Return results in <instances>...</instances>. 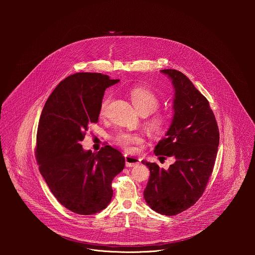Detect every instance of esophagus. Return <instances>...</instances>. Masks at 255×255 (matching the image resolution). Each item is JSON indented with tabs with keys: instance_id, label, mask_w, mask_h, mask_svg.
I'll return each mask as SVG.
<instances>
[{
	"instance_id": "1",
	"label": "esophagus",
	"mask_w": 255,
	"mask_h": 255,
	"mask_svg": "<svg viewBox=\"0 0 255 255\" xmlns=\"http://www.w3.org/2000/svg\"><path fill=\"white\" fill-rule=\"evenodd\" d=\"M125 159H126V166L127 167H135L140 163V159L135 157V156L125 155Z\"/></svg>"
}]
</instances>
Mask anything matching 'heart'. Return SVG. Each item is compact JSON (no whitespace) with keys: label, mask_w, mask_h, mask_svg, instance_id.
Here are the masks:
<instances>
[{"label":"heart","mask_w":255,"mask_h":255,"mask_svg":"<svg viewBox=\"0 0 255 255\" xmlns=\"http://www.w3.org/2000/svg\"><path fill=\"white\" fill-rule=\"evenodd\" d=\"M130 99L136 111L140 115H149L155 112L159 107L158 97L149 89L143 87H137L130 91ZM112 100L111 95L104 97L100 104V115L105 116L109 108L110 102ZM168 126V118L163 114H155L147 122L146 127L153 134H161L165 131ZM115 141L127 151H132L133 146L140 144L143 141V137L139 133L131 132H120L116 135Z\"/></svg>","instance_id":"obj_1"}]
</instances>
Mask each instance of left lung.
<instances>
[{"instance_id": "1", "label": "left lung", "mask_w": 255, "mask_h": 255, "mask_svg": "<svg viewBox=\"0 0 255 255\" xmlns=\"http://www.w3.org/2000/svg\"><path fill=\"white\" fill-rule=\"evenodd\" d=\"M175 89L172 124L155 146L159 158L173 157L168 170L142 161L150 171L143 191L148 206L162 215L173 216L192 206L202 195L215 164L219 128L208 100L192 82L176 70H162Z\"/></svg>"}]
</instances>
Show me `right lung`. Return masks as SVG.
Wrapping results in <instances>:
<instances>
[{
    "label": "right lung",
    "instance_id": "obj_1",
    "mask_svg": "<svg viewBox=\"0 0 255 255\" xmlns=\"http://www.w3.org/2000/svg\"><path fill=\"white\" fill-rule=\"evenodd\" d=\"M108 75L77 73L61 81L42 110L36 138L39 171L57 200L80 215L105 209L112 181L125 168V157L104 146L92 153L80 141L90 123H97L106 88L118 83Z\"/></svg>",
    "mask_w": 255,
    "mask_h": 255
}]
</instances>
